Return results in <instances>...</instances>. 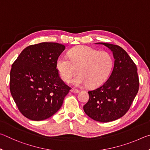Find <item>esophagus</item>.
<instances>
[{"label":"esophagus","mask_w":150,"mask_h":150,"mask_svg":"<svg viewBox=\"0 0 150 150\" xmlns=\"http://www.w3.org/2000/svg\"><path fill=\"white\" fill-rule=\"evenodd\" d=\"M71 91L72 93H79V91L76 89V88H72L71 89Z\"/></svg>","instance_id":"esophagus-1"}]
</instances>
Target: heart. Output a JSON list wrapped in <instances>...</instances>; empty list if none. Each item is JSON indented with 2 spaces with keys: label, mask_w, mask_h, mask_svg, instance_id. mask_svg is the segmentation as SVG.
<instances>
[{
  "label": "heart",
  "mask_w": 150,
  "mask_h": 150,
  "mask_svg": "<svg viewBox=\"0 0 150 150\" xmlns=\"http://www.w3.org/2000/svg\"><path fill=\"white\" fill-rule=\"evenodd\" d=\"M69 58L61 56L57 61V69L62 79L81 87L88 84L90 87L102 85L112 71L114 60L106 51H98L87 46H78L69 52Z\"/></svg>",
  "instance_id": "heart-1"
}]
</instances>
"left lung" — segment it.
<instances>
[{
  "instance_id": "left-lung-1",
  "label": "left lung",
  "mask_w": 150,
  "mask_h": 150,
  "mask_svg": "<svg viewBox=\"0 0 150 150\" xmlns=\"http://www.w3.org/2000/svg\"><path fill=\"white\" fill-rule=\"evenodd\" d=\"M112 52L115 64L108 80L100 87L88 91L89 99L83 106L93 120L108 122L121 118L128 111L139 90L136 65L121 47L98 43Z\"/></svg>"
}]
</instances>
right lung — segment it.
Instances as JSON below:
<instances>
[{
    "label": "right lung",
    "mask_w": 150,
    "mask_h": 150,
    "mask_svg": "<svg viewBox=\"0 0 150 150\" xmlns=\"http://www.w3.org/2000/svg\"><path fill=\"white\" fill-rule=\"evenodd\" d=\"M65 48L54 42L29 45L12 63L10 90L18 110L30 120H43L54 115L71 90L57 69Z\"/></svg>",
    "instance_id": "obj_1"
}]
</instances>
